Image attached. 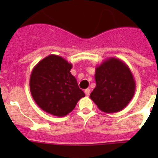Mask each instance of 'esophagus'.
<instances>
[{
	"instance_id": "34e87169",
	"label": "esophagus",
	"mask_w": 158,
	"mask_h": 158,
	"mask_svg": "<svg viewBox=\"0 0 158 158\" xmlns=\"http://www.w3.org/2000/svg\"><path fill=\"white\" fill-rule=\"evenodd\" d=\"M84 92H85V95H87V96H89V94H90V89H85V91H84Z\"/></svg>"
}]
</instances>
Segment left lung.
Returning a JSON list of instances; mask_svg holds the SVG:
<instances>
[{
    "label": "left lung",
    "instance_id": "left-lung-1",
    "mask_svg": "<svg viewBox=\"0 0 158 158\" xmlns=\"http://www.w3.org/2000/svg\"><path fill=\"white\" fill-rule=\"evenodd\" d=\"M95 88L90 98L101 111L115 113L125 109L135 92V79L128 65L109 57L95 68Z\"/></svg>",
    "mask_w": 158,
    "mask_h": 158
}]
</instances>
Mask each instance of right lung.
Listing matches in <instances>:
<instances>
[{"mask_svg": "<svg viewBox=\"0 0 158 158\" xmlns=\"http://www.w3.org/2000/svg\"><path fill=\"white\" fill-rule=\"evenodd\" d=\"M72 67V63L63 57L52 54L40 60L32 70L31 95L36 105L46 112L58 117L66 116L85 96L70 73Z\"/></svg>", "mask_w": 158, "mask_h": 158, "instance_id": "right-lung-1", "label": "right lung"}]
</instances>
